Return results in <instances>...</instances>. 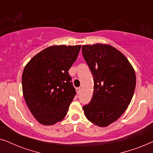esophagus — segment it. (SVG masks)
Returning a JSON list of instances; mask_svg holds the SVG:
<instances>
[{
	"instance_id": "1",
	"label": "esophagus",
	"mask_w": 153,
	"mask_h": 153,
	"mask_svg": "<svg viewBox=\"0 0 153 153\" xmlns=\"http://www.w3.org/2000/svg\"><path fill=\"white\" fill-rule=\"evenodd\" d=\"M76 91L77 94H80L81 92V88H77L76 89Z\"/></svg>"
}]
</instances>
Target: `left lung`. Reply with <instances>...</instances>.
<instances>
[{
  "label": "left lung",
  "mask_w": 153,
  "mask_h": 153,
  "mask_svg": "<svg viewBox=\"0 0 153 153\" xmlns=\"http://www.w3.org/2000/svg\"><path fill=\"white\" fill-rule=\"evenodd\" d=\"M82 53L94 79L93 97L83 111L93 124L107 127L130 104L136 87L134 70L127 58L109 45H83Z\"/></svg>",
  "instance_id": "obj_1"
}]
</instances>
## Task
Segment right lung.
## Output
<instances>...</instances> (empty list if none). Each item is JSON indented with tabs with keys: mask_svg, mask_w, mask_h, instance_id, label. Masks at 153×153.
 <instances>
[{
	"mask_svg": "<svg viewBox=\"0 0 153 153\" xmlns=\"http://www.w3.org/2000/svg\"><path fill=\"white\" fill-rule=\"evenodd\" d=\"M81 46L53 45L36 54L22 74L24 100L37 122L53 125L66 116L76 94L68 70Z\"/></svg>",
	"mask_w": 153,
	"mask_h": 153,
	"instance_id": "obj_1",
	"label": "right lung"
}]
</instances>
